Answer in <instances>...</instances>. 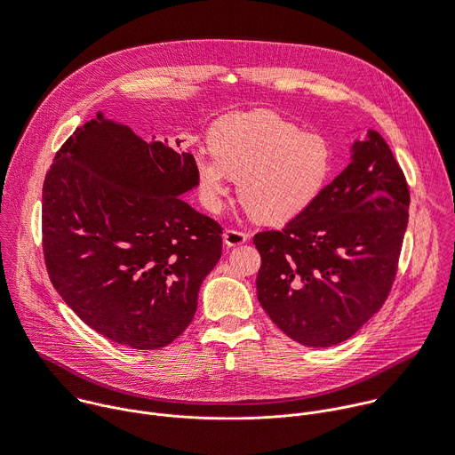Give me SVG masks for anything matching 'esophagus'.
<instances>
[{"label": "esophagus", "instance_id": "1", "mask_svg": "<svg viewBox=\"0 0 455 455\" xmlns=\"http://www.w3.org/2000/svg\"><path fill=\"white\" fill-rule=\"evenodd\" d=\"M247 235L242 233V231H236V229H226L224 231V243L228 247H236V245H242L247 242Z\"/></svg>", "mask_w": 455, "mask_h": 455}]
</instances>
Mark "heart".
<instances>
[{
	"instance_id": "b5f03b06",
	"label": "heart",
	"mask_w": 455,
	"mask_h": 455,
	"mask_svg": "<svg viewBox=\"0 0 455 455\" xmlns=\"http://www.w3.org/2000/svg\"><path fill=\"white\" fill-rule=\"evenodd\" d=\"M210 151L194 156L201 201L219 212L238 180V196L265 224H283L320 196L332 172L329 140L270 112L220 117L208 135Z\"/></svg>"
}]
</instances>
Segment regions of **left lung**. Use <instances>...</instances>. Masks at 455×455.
Segmentation results:
<instances>
[{"instance_id":"obj_1","label":"left lung","mask_w":455,"mask_h":455,"mask_svg":"<svg viewBox=\"0 0 455 455\" xmlns=\"http://www.w3.org/2000/svg\"><path fill=\"white\" fill-rule=\"evenodd\" d=\"M350 164L281 231L254 236L258 300L300 345L355 334L384 304L409 219V188L384 139L368 130Z\"/></svg>"}]
</instances>
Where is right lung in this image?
<instances>
[{
	"mask_svg": "<svg viewBox=\"0 0 455 455\" xmlns=\"http://www.w3.org/2000/svg\"><path fill=\"white\" fill-rule=\"evenodd\" d=\"M194 188L190 153L146 142L103 112L60 148L43 188L44 258L96 332L153 350L188 327L222 254V228L181 197Z\"/></svg>",
	"mask_w": 455,
	"mask_h": 455,
	"instance_id": "1",
	"label": "right lung"
}]
</instances>
